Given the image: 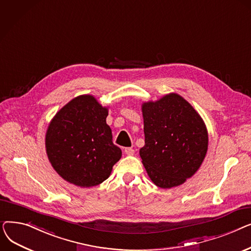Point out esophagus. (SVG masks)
<instances>
[{"mask_svg": "<svg viewBox=\"0 0 251 251\" xmlns=\"http://www.w3.org/2000/svg\"><path fill=\"white\" fill-rule=\"evenodd\" d=\"M124 151H125V153L127 154V155H133L134 154V150L133 149H131V148H126L125 150H124Z\"/></svg>", "mask_w": 251, "mask_h": 251, "instance_id": "esophagus-1", "label": "esophagus"}]
</instances>
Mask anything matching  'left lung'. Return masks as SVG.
I'll return each instance as SVG.
<instances>
[{"instance_id":"1","label":"left lung","mask_w":251,"mask_h":251,"mask_svg":"<svg viewBox=\"0 0 251 251\" xmlns=\"http://www.w3.org/2000/svg\"><path fill=\"white\" fill-rule=\"evenodd\" d=\"M144 147L139 154L151 180L164 189L179 186L201 166L208 146L205 124L177 94L143 102Z\"/></svg>"}]
</instances>
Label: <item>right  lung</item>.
<instances>
[{"label":"right lung","instance_id":"1","mask_svg":"<svg viewBox=\"0 0 251 251\" xmlns=\"http://www.w3.org/2000/svg\"><path fill=\"white\" fill-rule=\"evenodd\" d=\"M108 108L92 96H79L55 115L46 134L52 168L66 181L92 187L107 180L122 151L105 122Z\"/></svg>","mask_w":251,"mask_h":251}]
</instances>
